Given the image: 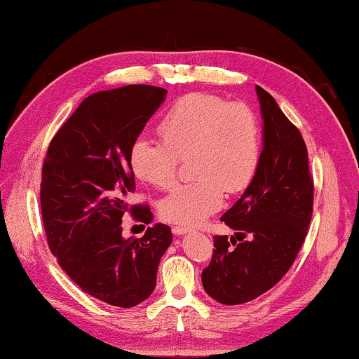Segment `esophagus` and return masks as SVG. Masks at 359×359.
<instances>
[{
	"instance_id": "34e87169",
	"label": "esophagus",
	"mask_w": 359,
	"mask_h": 359,
	"mask_svg": "<svg viewBox=\"0 0 359 359\" xmlns=\"http://www.w3.org/2000/svg\"><path fill=\"white\" fill-rule=\"evenodd\" d=\"M191 228H187V226H180V224H175V226H172V233L177 234V236H182V234H187L190 233Z\"/></svg>"
}]
</instances>
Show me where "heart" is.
Segmentation results:
<instances>
[{
	"instance_id": "heart-1",
	"label": "heart",
	"mask_w": 359,
	"mask_h": 359,
	"mask_svg": "<svg viewBox=\"0 0 359 359\" xmlns=\"http://www.w3.org/2000/svg\"><path fill=\"white\" fill-rule=\"evenodd\" d=\"M161 141L137 137L128 161L139 180L172 188L180 161L196 177L166 196L160 212L165 220L196 226L222 208L224 191L241 193L252 184L261 161V128L245 102L214 93H190L163 114Z\"/></svg>"
}]
</instances>
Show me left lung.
Masks as SVG:
<instances>
[{
    "label": "left lung",
    "mask_w": 359,
    "mask_h": 359,
    "mask_svg": "<svg viewBox=\"0 0 359 359\" xmlns=\"http://www.w3.org/2000/svg\"><path fill=\"white\" fill-rule=\"evenodd\" d=\"M264 120L257 175L222 215L234 236H214L203 287L212 299L236 306L282 280L304 244L313 212V177L306 142L276 100L257 85Z\"/></svg>",
    "instance_id": "1"
}]
</instances>
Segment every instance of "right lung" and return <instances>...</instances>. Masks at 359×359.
I'll use <instances>...</instances> for the list:
<instances>
[{
    "instance_id": "add662e5",
    "label": "right lung",
    "mask_w": 359,
    "mask_h": 359,
    "mask_svg": "<svg viewBox=\"0 0 359 359\" xmlns=\"http://www.w3.org/2000/svg\"><path fill=\"white\" fill-rule=\"evenodd\" d=\"M165 96V88L151 85L90 95L53 136L42 165L41 212L48 248L85 293L115 307L147 299L172 242L171 228L161 223L139 239L121 238L125 214L151 222L149 204H128L136 190L128 154Z\"/></svg>"
}]
</instances>
